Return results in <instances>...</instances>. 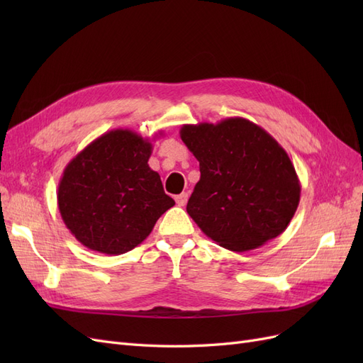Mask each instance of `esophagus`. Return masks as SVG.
<instances>
[{
	"label": "esophagus",
	"instance_id": "esophagus-1",
	"mask_svg": "<svg viewBox=\"0 0 363 363\" xmlns=\"http://www.w3.org/2000/svg\"><path fill=\"white\" fill-rule=\"evenodd\" d=\"M188 199H189L188 192H182L180 195L175 196V203H177L179 206H186V203H188Z\"/></svg>",
	"mask_w": 363,
	"mask_h": 363
}]
</instances>
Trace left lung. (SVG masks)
Here are the masks:
<instances>
[{
    "instance_id": "left-lung-1",
    "label": "left lung",
    "mask_w": 363,
    "mask_h": 363,
    "mask_svg": "<svg viewBox=\"0 0 363 363\" xmlns=\"http://www.w3.org/2000/svg\"><path fill=\"white\" fill-rule=\"evenodd\" d=\"M180 138L201 172L186 211L207 238L244 252L286 230L301 184L288 152L267 130L236 116L184 124Z\"/></svg>"
}]
</instances>
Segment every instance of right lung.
<instances>
[{
  "label": "right lung",
  "mask_w": 363,
  "mask_h": 363,
  "mask_svg": "<svg viewBox=\"0 0 363 363\" xmlns=\"http://www.w3.org/2000/svg\"><path fill=\"white\" fill-rule=\"evenodd\" d=\"M152 144L136 131L115 128L92 140L65 168L57 206L80 244L108 256L144 242L175 201L164 194L148 159Z\"/></svg>",
  "instance_id": "1"
}]
</instances>
